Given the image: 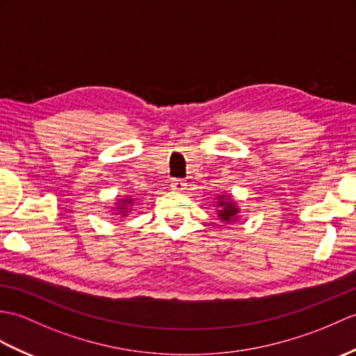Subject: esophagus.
<instances>
[{
    "instance_id": "34e87169",
    "label": "esophagus",
    "mask_w": 356,
    "mask_h": 356,
    "mask_svg": "<svg viewBox=\"0 0 356 356\" xmlns=\"http://www.w3.org/2000/svg\"><path fill=\"white\" fill-rule=\"evenodd\" d=\"M186 186H188V184L181 179H176V180L171 181V188L175 189V191H185Z\"/></svg>"
}]
</instances>
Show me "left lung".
Here are the masks:
<instances>
[{"instance_id":"left-lung-1","label":"left lung","mask_w":356,"mask_h":356,"mask_svg":"<svg viewBox=\"0 0 356 356\" xmlns=\"http://www.w3.org/2000/svg\"><path fill=\"white\" fill-rule=\"evenodd\" d=\"M217 209V216L221 221L225 222H234L239 218V208L238 203L234 200V197L230 194H220L217 195V200L213 203Z\"/></svg>"}]
</instances>
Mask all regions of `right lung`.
<instances>
[{
    "label": "right lung",
    "mask_w": 356,
    "mask_h": 356,
    "mask_svg": "<svg viewBox=\"0 0 356 356\" xmlns=\"http://www.w3.org/2000/svg\"><path fill=\"white\" fill-rule=\"evenodd\" d=\"M115 206L112 208V211H113V213L117 217H127L129 213L131 212V206H134V198L131 197H129V195H126V197H121V198H118V200H115V203H113Z\"/></svg>",
    "instance_id": "right-lung-1"
}]
</instances>
